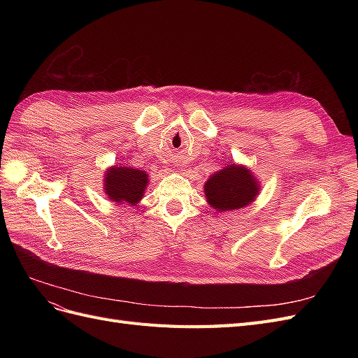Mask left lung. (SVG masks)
<instances>
[{"label": "left lung", "mask_w": 358, "mask_h": 358, "mask_svg": "<svg viewBox=\"0 0 358 358\" xmlns=\"http://www.w3.org/2000/svg\"><path fill=\"white\" fill-rule=\"evenodd\" d=\"M259 188L251 171L230 164L204 183V192L213 209L225 212L245 208L254 201Z\"/></svg>", "instance_id": "8db88e82"}]
</instances>
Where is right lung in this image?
I'll use <instances>...</instances> for the list:
<instances>
[{
    "mask_svg": "<svg viewBox=\"0 0 358 358\" xmlns=\"http://www.w3.org/2000/svg\"><path fill=\"white\" fill-rule=\"evenodd\" d=\"M146 185V173L131 167H112L104 178L106 194L117 203H137L142 199Z\"/></svg>",
    "mask_w": 358,
    "mask_h": 358,
    "instance_id": "right-lung-1",
    "label": "right lung"
}]
</instances>
